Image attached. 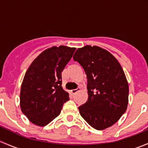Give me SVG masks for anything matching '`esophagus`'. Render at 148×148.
<instances>
[{
	"label": "esophagus",
	"instance_id": "34e87169",
	"mask_svg": "<svg viewBox=\"0 0 148 148\" xmlns=\"http://www.w3.org/2000/svg\"><path fill=\"white\" fill-rule=\"evenodd\" d=\"M80 89H81V88H80V87H77L76 89H73V90H71V93L72 94V95H75V94L77 93V92H79Z\"/></svg>",
	"mask_w": 148,
	"mask_h": 148
}]
</instances>
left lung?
<instances>
[{
  "label": "left lung",
  "mask_w": 148,
  "mask_h": 148,
  "mask_svg": "<svg viewBox=\"0 0 148 148\" xmlns=\"http://www.w3.org/2000/svg\"><path fill=\"white\" fill-rule=\"evenodd\" d=\"M73 59L87 78L88 100L78 107L80 114L98 130L112 126L127 107L129 87L122 66L110 52L96 46L78 49Z\"/></svg>",
  "instance_id": "left-lung-1"
}]
</instances>
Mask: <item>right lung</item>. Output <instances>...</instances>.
Segmentation results:
<instances>
[{
	"mask_svg": "<svg viewBox=\"0 0 148 148\" xmlns=\"http://www.w3.org/2000/svg\"><path fill=\"white\" fill-rule=\"evenodd\" d=\"M75 48L53 46L43 51L30 65L20 94L21 111L32 123L46 126L61 112L69 99L62 89V72Z\"/></svg>",
	"mask_w": 148,
	"mask_h": 148,
	"instance_id": "1",
	"label": "right lung"
}]
</instances>
